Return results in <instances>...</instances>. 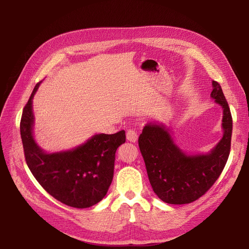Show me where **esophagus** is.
Listing matches in <instances>:
<instances>
[{"label": "esophagus", "mask_w": 249, "mask_h": 249, "mask_svg": "<svg viewBox=\"0 0 249 249\" xmlns=\"http://www.w3.org/2000/svg\"><path fill=\"white\" fill-rule=\"evenodd\" d=\"M126 137H127V140L130 142H136L138 139V135H137L135 130H133V129L128 130L126 133Z\"/></svg>", "instance_id": "esophagus-1"}]
</instances>
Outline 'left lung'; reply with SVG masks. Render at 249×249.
Here are the masks:
<instances>
[{
  "mask_svg": "<svg viewBox=\"0 0 249 249\" xmlns=\"http://www.w3.org/2000/svg\"><path fill=\"white\" fill-rule=\"evenodd\" d=\"M211 97L223 108V137L208 154L182 152L162 124L149 123L142 130L138 145L150 185L167 204H189L201 198L220 177L231 146L232 116L221 86L213 81Z\"/></svg>",
  "mask_w": 249,
  "mask_h": 249,
  "instance_id": "left-lung-1",
  "label": "left lung"
}]
</instances>
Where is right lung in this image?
<instances>
[{
    "label": "right lung",
    "instance_id": "right-lung-1",
    "mask_svg": "<svg viewBox=\"0 0 249 249\" xmlns=\"http://www.w3.org/2000/svg\"><path fill=\"white\" fill-rule=\"evenodd\" d=\"M39 85L25 105L20 122L26 163L40 186L57 201L78 209L94 206L111 185L116 150L126 140L125 131L97 134L74 149L45 153L32 134V99Z\"/></svg>",
    "mask_w": 249,
    "mask_h": 249
}]
</instances>
